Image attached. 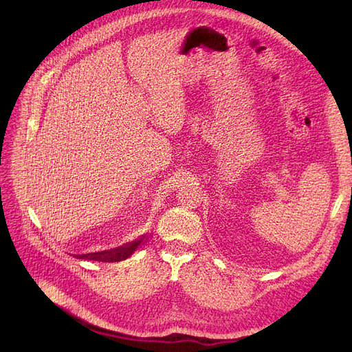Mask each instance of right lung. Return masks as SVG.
Masks as SVG:
<instances>
[{
  "instance_id": "1",
  "label": "right lung",
  "mask_w": 352,
  "mask_h": 352,
  "mask_svg": "<svg viewBox=\"0 0 352 352\" xmlns=\"http://www.w3.org/2000/svg\"><path fill=\"white\" fill-rule=\"evenodd\" d=\"M142 242V238L135 239L132 242H127L122 247H117L113 250L107 251H98V252H89V254H80V255H74L76 258L82 260H92V261H104V263H116V261H122L126 260L127 257L136 251V248L140 247Z\"/></svg>"
}]
</instances>
